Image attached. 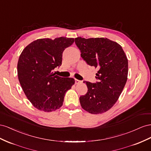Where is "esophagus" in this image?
<instances>
[{"label":"esophagus","instance_id":"34e87169","mask_svg":"<svg viewBox=\"0 0 151 151\" xmlns=\"http://www.w3.org/2000/svg\"><path fill=\"white\" fill-rule=\"evenodd\" d=\"M81 82V81L80 80H77V79H75V83L76 84H78V83H80Z\"/></svg>","mask_w":151,"mask_h":151}]
</instances>
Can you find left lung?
<instances>
[{
    "label": "left lung",
    "instance_id": "left-lung-1",
    "mask_svg": "<svg viewBox=\"0 0 151 151\" xmlns=\"http://www.w3.org/2000/svg\"><path fill=\"white\" fill-rule=\"evenodd\" d=\"M75 44L84 61L99 70L96 83L83 81L88 91L80 97L81 106L91 114L104 113L118 101L126 84L127 58L121 45L106 38L77 37Z\"/></svg>",
    "mask_w": 151,
    "mask_h": 151
}]
</instances>
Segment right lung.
<instances>
[{"mask_svg":"<svg viewBox=\"0 0 151 151\" xmlns=\"http://www.w3.org/2000/svg\"><path fill=\"white\" fill-rule=\"evenodd\" d=\"M73 38H41L23 49L18 63V76L26 96L37 109L51 112L60 108L64 96L75 83L72 78L53 73L62 64L63 52L71 45Z\"/></svg>","mask_w":151,"mask_h":151,"instance_id":"1","label":"right lung"}]
</instances>
